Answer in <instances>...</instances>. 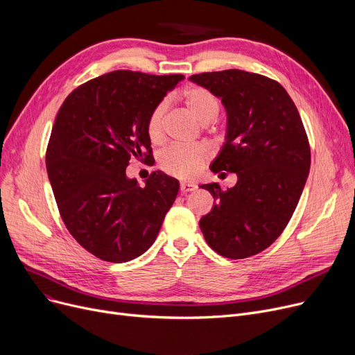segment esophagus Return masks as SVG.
<instances>
[{"mask_svg":"<svg viewBox=\"0 0 355 355\" xmlns=\"http://www.w3.org/2000/svg\"><path fill=\"white\" fill-rule=\"evenodd\" d=\"M197 187H196V184L194 182H181V185H180V190H181V193H184V194H187V193H191V191H194Z\"/></svg>","mask_w":355,"mask_h":355,"instance_id":"esophagus-1","label":"esophagus"}]
</instances>
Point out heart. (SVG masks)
<instances>
[{
    "label": "heart",
    "mask_w": 355,
    "mask_h": 355,
    "mask_svg": "<svg viewBox=\"0 0 355 355\" xmlns=\"http://www.w3.org/2000/svg\"><path fill=\"white\" fill-rule=\"evenodd\" d=\"M181 101L190 114L202 125H207L218 115V102L202 87H190L182 92ZM166 103H159L146 121V134L151 142L158 144L164 137V115ZM209 146L196 144L190 146H174L164 153L159 165L162 170L180 180H193L210 158Z\"/></svg>",
    "instance_id": "obj_1"
}]
</instances>
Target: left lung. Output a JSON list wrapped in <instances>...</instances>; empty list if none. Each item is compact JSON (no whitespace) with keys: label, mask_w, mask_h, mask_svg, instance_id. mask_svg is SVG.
<instances>
[{"label":"left lung","mask_w":355,"mask_h":355,"mask_svg":"<svg viewBox=\"0 0 355 355\" xmlns=\"http://www.w3.org/2000/svg\"><path fill=\"white\" fill-rule=\"evenodd\" d=\"M191 82L221 99L227 114L226 142L211 171L236 173L226 191L202 184L216 204L200 229L209 246L229 259L268 249L281 236L301 198L311 166L302 119L281 83L245 70L193 74Z\"/></svg>","instance_id":"obj_1"}]
</instances>
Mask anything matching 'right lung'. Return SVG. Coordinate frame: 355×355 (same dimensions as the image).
Returning a JSON list of instances; mask_svg holds the SVG:
<instances>
[{
  "mask_svg": "<svg viewBox=\"0 0 355 355\" xmlns=\"http://www.w3.org/2000/svg\"><path fill=\"white\" fill-rule=\"evenodd\" d=\"M182 74L115 70L74 89L55 116L47 174L70 234L92 254L129 262L155 241L180 182L154 171L139 187L132 158L151 162L146 121Z\"/></svg>",
  "mask_w": 355,
  "mask_h": 355,
  "instance_id": "add662e5",
  "label": "right lung"
}]
</instances>
